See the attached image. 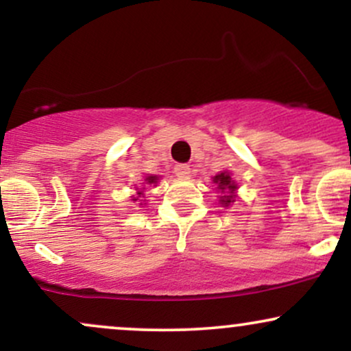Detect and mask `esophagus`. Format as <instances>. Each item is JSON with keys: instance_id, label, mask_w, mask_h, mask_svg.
<instances>
[{"instance_id": "obj_1", "label": "esophagus", "mask_w": 351, "mask_h": 351, "mask_svg": "<svg viewBox=\"0 0 351 351\" xmlns=\"http://www.w3.org/2000/svg\"><path fill=\"white\" fill-rule=\"evenodd\" d=\"M173 171H175V175L178 178H189V175H191V168L188 165H176Z\"/></svg>"}]
</instances>
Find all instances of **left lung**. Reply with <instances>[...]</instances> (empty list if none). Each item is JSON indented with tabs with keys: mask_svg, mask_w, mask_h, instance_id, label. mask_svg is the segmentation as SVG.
Wrapping results in <instances>:
<instances>
[{
	"mask_svg": "<svg viewBox=\"0 0 351 351\" xmlns=\"http://www.w3.org/2000/svg\"><path fill=\"white\" fill-rule=\"evenodd\" d=\"M213 181L217 184V189H221V193H223V196H219L221 204L229 206L231 203H234L236 201L234 191L237 189V184L234 183V180L231 178V175H229L228 171L219 173V175H216L215 178H213Z\"/></svg>",
	"mask_w": 351,
	"mask_h": 351,
	"instance_id": "8db88e82",
	"label": "left lung"
}]
</instances>
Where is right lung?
<instances>
[{
  "label": "right lung",
  "instance_id": "obj_1",
  "mask_svg": "<svg viewBox=\"0 0 351 351\" xmlns=\"http://www.w3.org/2000/svg\"><path fill=\"white\" fill-rule=\"evenodd\" d=\"M145 181H147L148 184H155L156 181H158V176H156V175H150V176H147V178H145ZM136 189H138V188H136ZM143 189H145V188H143ZM140 198H143V191H142V189H138V193H136V196L134 198V201L140 199ZM140 201H142V199H140Z\"/></svg>",
  "mask_w": 351,
  "mask_h": 351
}]
</instances>
